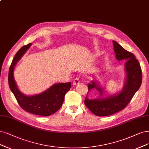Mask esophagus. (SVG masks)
<instances>
[{
	"label": "esophagus",
	"mask_w": 149,
	"mask_h": 149,
	"mask_svg": "<svg viewBox=\"0 0 149 149\" xmlns=\"http://www.w3.org/2000/svg\"><path fill=\"white\" fill-rule=\"evenodd\" d=\"M80 83V80H79V77H76L73 80V85H75L77 84H79Z\"/></svg>",
	"instance_id": "esophagus-1"
}]
</instances>
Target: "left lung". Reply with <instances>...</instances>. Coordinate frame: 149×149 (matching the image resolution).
Wrapping results in <instances>:
<instances>
[{"label": "left lung", "instance_id": "left-lung-1", "mask_svg": "<svg viewBox=\"0 0 149 149\" xmlns=\"http://www.w3.org/2000/svg\"><path fill=\"white\" fill-rule=\"evenodd\" d=\"M113 45L116 59L118 61L126 60V80L122 91L117 95L107 97H102L104 90L97 81H92L88 85V91L96 89L100 92V97L90 100L86 95L84 103L93 113L100 117L112 115L125 108L142 83L141 68L134 55L126 51L116 41L113 40Z\"/></svg>", "mask_w": 149, "mask_h": 149}]
</instances>
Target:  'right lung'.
I'll list each match as a JSON object with an SVG mask.
<instances>
[{
	"label": "right lung",
	"instance_id": "right-lung-1",
	"mask_svg": "<svg viewBox=\"0 0 149 149\" xmlns=\"http://www.w3.org/2000/svg\"><path fill=\"white\" fill-rule=\"evenodd\" d=\"M31 45V43L21 48L16 53L10 65L8 84L20 107L27 112L41 116H49L58 111L63 105L64 96L70 88L71 83H61L52 85L40 94L26 96L18 88L14 79L13 70L16 63Z\"/></svg>",
	"mask_w": 149,
	"mask_h": 149
}]
</instances>
